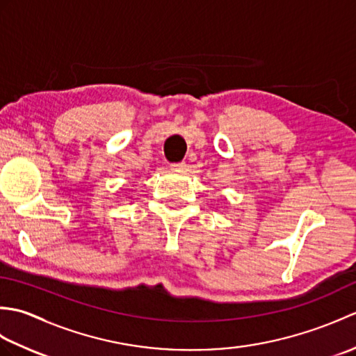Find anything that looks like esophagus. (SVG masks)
Returning <instances> with one entry per match:
<instances>
[{
	"label": "esophagus",
	"mask_w": 356,
	"mask_h": 356,
	"mask_svg": "<svg viewBox=\"0 0 356 356\" xmlns=\"http://www.w3.org/2000/svg\"><path fill=\"white\" fill-rule=\"evenodd\" d=\"M171 171H176V172H184L186 171V163L185 162H179V163H172L171 166Z\"/></svg>",
	"instance_id": "obj_1"
}]
</instances>
